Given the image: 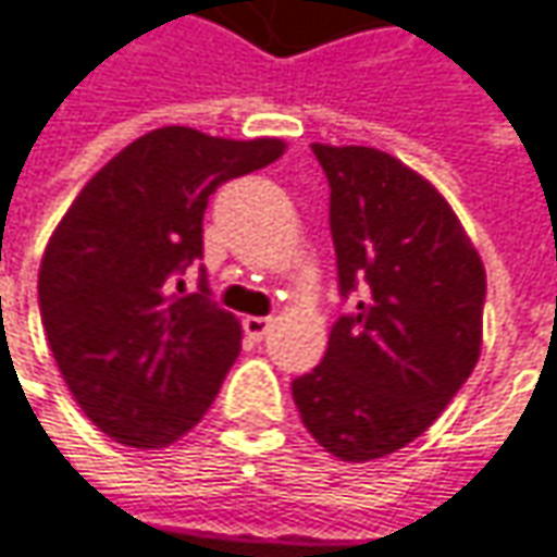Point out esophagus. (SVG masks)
<instances>
[{"instance_id":"obj_1","label":"esophagus","mask_w":557,"mask_h":557,"mask_svg":"<svg viewBox=\"0 0 557 557\" xmlns=\"http://www.w3.org/2000/svg\"><path fill=\"white\" fill-rule=\"evenodd\" d=\"M269 325H272V320L269 317H244V332L253 338V342H260L265 332H269Z\"/></svg>"}]
</instances>
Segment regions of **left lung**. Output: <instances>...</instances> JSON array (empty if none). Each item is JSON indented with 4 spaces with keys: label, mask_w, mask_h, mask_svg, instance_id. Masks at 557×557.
I'll use <instances>...</instances> for the list:
<instances>
[{
    "label": "left lung",
    "mask_w": 557,
    "mask_h": 557,
    "mask_svg": "<svg viewBox=\"0 0 557 557\" xmlns=\"http://www.w3.org/2000/svg\"><path fill=\"white\" fill-rule=\"evenodd\" d=\"M313 153L332 187L338 285H360L363 300L292 395L332 458L363 463L423 435L473 373L486 269L448 200L401 159L332 144Z\"/></svg>",
    "instance_id": "8db88e82"
}]
</instances>
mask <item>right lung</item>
I'll use <instances>...</instances> for the list:
<instances>
[{"mask_svg": "<svg viewBox=\"0 0 557 557\" xmlns=\"http://www.w3.org/2000/svg\"><path fill=\"white\" fill-rule=\"evenodd\" d=\"M288 150L169 125L112 156L55 225L40 317L71 398L109 438L165 448L190 432L240 350V322L178 272L203 257L209 194Z\"/></svg>", "mask_w": 557, "mask_h": 557, "instance_id": "add662e5", "label": "right lung"}]
</instances>
